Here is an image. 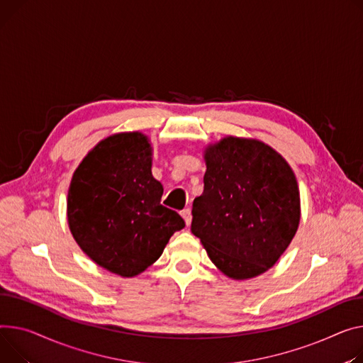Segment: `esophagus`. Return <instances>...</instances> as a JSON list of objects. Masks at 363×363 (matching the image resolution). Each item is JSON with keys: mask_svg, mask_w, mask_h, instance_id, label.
<instances>
[{"mask_svg": "<svg viewBox=\"0 0 363 363\" xmlns=\"http://www.w3.org/2000/svg\"><path fill=\"white\" fill-rule=\"evenodd\" d=\"M181 216L184 217L185 225H186V226H189V225H191V220H192V214H191V210H189V208H185V210H182V211H181Z\"/></svg>", "mask_w": 363, "mask_h": 363, "instance_id": "1", "label": "esophagus"}]
</instances>
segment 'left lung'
<instances>
[{
    "instance_id": "obj_1",
    "label": "left lung",
    "mask_w": 363,
    "mask_h": 363,
    "mask_svg": "<svg viewBox=\"0 0 363 363\" xmlns=\"http://www.w3.org/2000/svg\"><path fill=\"white\" fill-rule=\"evenodd\" d=\"M204 160V191L192 203L191 232L223 274L257 277L277 262L299 226L292 167L265 143L232 135L207 146Z\"/></svg>"
}]
</instances>
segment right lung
Instances as JSON below:
<instances>
[{"label": "right lung", "instance_id": "1", "mask_svg": "<svg viewBox=\"0 0 363 363\" xmlns=\"http://www.w3.org/2000/svg\"><path fill=\"white\" fill-rule=\"evenodd\" d=\"M162 194V184L152 175L149 138L137 131L113 134L96 144L72 175L69 230L96 264L134 277L185 226L177 211L160 204Z\"/></svg>", "mask_w": 363, "mask_h": 363}]
</instances>
